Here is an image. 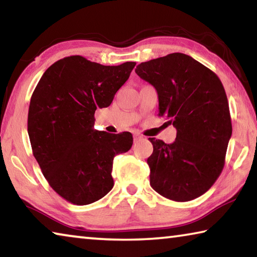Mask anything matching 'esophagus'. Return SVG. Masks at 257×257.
<instances>
[{
    "instance_id": "34e87169",
    "label": "esophagus",
    "mask_w": 257,
    "mask_h": 257,
    "mask_svg": "<svg viewBox=\"0 0 257 257\" xmlns=\"http://www.w3.org/2000/svg\"><path fill=\"white\" fill-rule=\"evenodd\" d=\"M141 138H142L141 135H135V136H134V142L136 143V142H138Z\"/></svg>"
}]
</instances>
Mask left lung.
Wrapping results in <instances>:
<instances>
[{
    "label": "left lung",
    "instance_id": "1",
    "mask_svg": "<svg viewBox=\"0 0 257 257\" xmlns=\"http://www.w3.org/2000/svg\"><path fill=\"white\" fill-rule=\"evenodd\" d=\"M135 71L156 89L159 115L177 129L171 144L150 138L152 188L176 202L199 197L222 171L232 134L222 82L210 69L182 53L143 62Z\"/></svg>",
    "mask_w": 257,
    "mask_h": 257
}]
</instances>
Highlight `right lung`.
Instances as JSON below:
<instances>
[{"label":"right lung","instance_id":"add662e5","mask_svg":"<svg viewBox=\"0 0 257 257\" xmlns=\"http://www.w3.org/2000/svg\"><path fill=\"white\" fill-rule=\"evenodd\" d=\"M135 66H102L72 55L38 81L28 111L30 144L45 179L66 201L87 205L113 188V159L132 149L133 135L95 130L94 114L110 105Z\"/></svg>","mask_w":257,"mask_h":257}]
</instances>
